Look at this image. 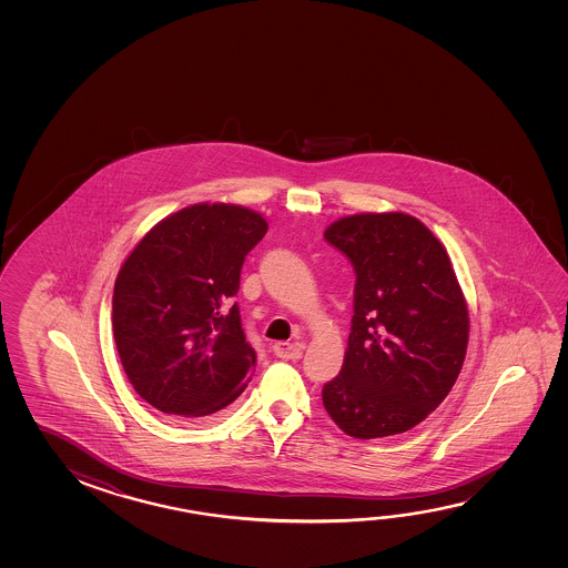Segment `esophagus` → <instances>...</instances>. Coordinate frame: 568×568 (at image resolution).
<instances>
[{
    "instance_id": "esophagus-1",
    "label": "esophagus",
    "mask_w": 568,
    "mask_h": 568,
    "mask_svg": "<svg viewBox=\"0 0 568 568\" xmlns=\"http://www.w3.org/2000/svg\"><path fill=\"white\" fill-rule=\"evenodd\" d=\"M273 353L280 358L287 361H298L303 356V344L298 343H275L273 344Z\"/></svg>"
}]
</instances>
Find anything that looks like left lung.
Here are the masks:
<instances>
[{"instance_id": "1", "label": "left lung", "mask_w": 568, "mask_h": 568, "mask_svg": "<svg viewBox=\"0 0 568 568\" xmlns=\"http://www.w3.org/2000/svg\"><path fill=\"white\" fill-rule=\"evenodd\" d=\"M325 240L356 273L341 374L323 404L356 439L396 436L444 402L464 366L469 311L444 243L404 212L344 215Z\"/></svg>"}]
</instances>
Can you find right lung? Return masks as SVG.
<instances>
[{
    "label": "right lung",
    "mask_w": 568,
    "mask_h": 568,
    "mask_svg": "<svg viewBox=\"0 0 568 568\" xmlns=\"http://www.w3.org/2000/svg\"><path fill=\"white\" fill-rule=\"evenodd\" d=\"M267 233L237 204H194L154 225L122 263L112 333L142 400L178 419H210L247 386L257 354L232 297L243 260Z\"/></svg>",
    "instance_id": "1"
}]
</instances>
